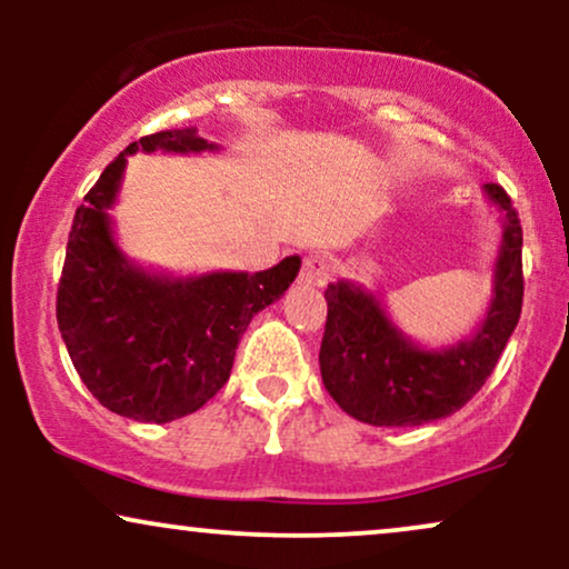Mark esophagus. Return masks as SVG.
<instances>
[{"mask_svg": "<svg viewBox=\"0 0 569 569\" xmlns=\"http://www.w3.org/2000/svg\"><path fill=\"white\" fill-rule=\"evenodd\" d=\"M331 272H335V264H331V257L323 251L307 253L302 262V272H299V280L307 286H326L329 283Z\"/></svg>", "mask_w": 569, "mask_h": 569, "instance_id": "esophagus-1", "label": "esophagus"}]
</instances>
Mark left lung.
Returning <instances> with one entry per match:
<instances>
[{
	"mask_svg": "<svg viewBox=\"0 0 569 569\" xmlns=\"http://www.w3.org/2000/svg\"><path fill=\"white\" fill-rule=\"evenodd\" d=\"M487 198L506 213L495 262L492 302L466 342L426 350L396 329L375 293L339 280L326 289L321 377L326 390L356 420L403 428L441 420L466 407L492 375L521 316V224L500 184H485Z\"/></svg>",
	"mask_w": 569,
	"mask_h": 569,
	"instance_id": "1",
	"label": "left lung"
}]
</instances>
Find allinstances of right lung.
<instances>
[{
  "label": "right lung",
  "instance_id": "obj_1",
  "mask_svg": "<svg viewBox=\"0 0 569 569\" xmlns=\"http://www.w3.org/2000/svg\"><path fill=\"white\" fill-rule=\"evenodd\" d=\"M211 152L198 128L143 136L109 162L71 221L56 318L69 358L101 407L139 422L198 411L230 380L251 318L283 297L299 257L262 272L168 278L130 264L114 243L109 208L136 152Z\"/></svg>",
  "mask_w": 569,
  "mask_h": 569
}]
</instances>
